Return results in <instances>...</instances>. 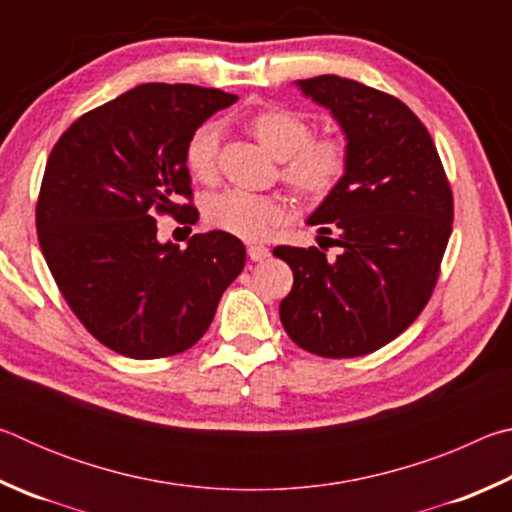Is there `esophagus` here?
Here are the masks:
<instances>
[{
    "mask_svg": "<svg viewBox=\"0 0 512 512\" xmlns=\"http://www.w3.org/2000/svg\"><path fill=\"white\" fill-rule=\"evenodd\" d=\"M268 255H271V250H268L264 244H250L248 246V257L253 259V262H264Z\"/></svg>",
    "mask_w": 512,
    "mask_h": 512,
    "instance_id": "obj_1",
    "label": "esophagus"
}]
</instances>
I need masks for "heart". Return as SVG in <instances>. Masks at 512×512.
<instances>
[{
    "label": "heart",
    "mask_w": 512,
    "mask_h": 512,
    "mask_svg": "<svg viewBox=\"0 0 512 512\" xmlns=\"http://www.w3.org/2000/svg\"><path fill=\"white\" fill-rule=\"evenodd\" d=\"M248 131L268 153L282 160V178L298 194L323 201L334 194L350 169V146L336 135H316L311 121L282 106H266L246 119ZM221 131L207 121L192 133L185 149V164L198 180H212L216 173ZM289 214L287 198L257 194L230 187L205 201V221L241 239H264Z\"/></svg>",
    "instance_id": "1"
}]
</instances>
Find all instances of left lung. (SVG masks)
<instances>
[{
  "instance_id": "8db88e82",
  "label": "left lung",
  "mask_w": 512,
  "mask_h": 512,
  "mask_svg": "<svg viewBox=\"0 0 512 512\" xmlns=\"http://www.w3.org/2000/svg\"><path fill=\"white\" fill-rule=\"evenodd\" d=\"M298 85L341 124L350 169L307 219L320 235H339L329 241L341 255L329 262L316 246L273 250L293 271L280 320L302 350L363 357L429 302L452 235V187L429 131L400 99L334 74Z\"/></svg>"
}]
</instances>
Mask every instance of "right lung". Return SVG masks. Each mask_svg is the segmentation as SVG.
Instances as JSON below:
<instances>
[{
    "mask_svg": "<svg viewBox=\"0 0 512 512\" xmlns=\"http://www.w3.org/2000/svg\"><path fill=\"white\" fill-rule=\"evenodd\" d=\"M235 101L189 83L137 85L85 112L49 153L36 205L42 255L83 327L124 357L192 348L244 271L246 248L230 232L194 235L180 250L160 244L155 223L198 221L187 142Z\"/></svg>",
    "mask_w": 512,
    "mask_h": 512,
    "instance_id": "add662e5",
    "label": "right lung"
}]
</instances>
